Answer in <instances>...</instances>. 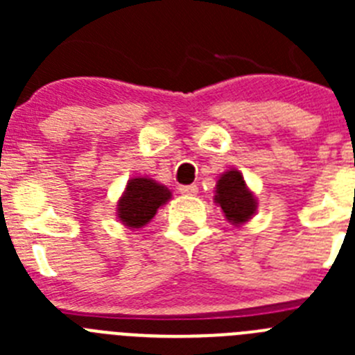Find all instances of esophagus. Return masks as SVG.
Masks as SVG:
<instances>
[{
    "instance_id": "1",
    "label": "esophagus",
    "mask_w": 355,
    "mask_h": 355,
    "mask_svg": "<svg viewBox=\"0 0 355 355\" xmlns=\"http://www.w3.org/2000/svg\"><path fill=\"white\" fill-rule=\"evenodd\" d=\"M180 192L183 193V196H197L199 187H197V184H183V187H180Z\"/></svg>"
}]
</instances>
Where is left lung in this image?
<instances>
[{"label":"left lung","mask_w":355,"mask_h":355,"mask_svg":"<svg viewBox=\"0 0 355 355\" xmlns=\"http://www.w3.org/2000/svg\"><path fill=\"white\" fill-rule=\"evenodd\" d=\"M215 200L220 205L225 218L233 224H243L256 211V199L238 171H229L220 175L216 183Z\"/></svg>","instance_id":"8db88e82"}]
</instances>
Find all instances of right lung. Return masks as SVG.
Listing matches in <instances>:
<instances>
[{
	"label": "right lung",
	"mask_w": 355,
	"mask_h": 355,
	"mask_svg": "<svg viewBox=\"0 0 355 355\" xmlns=\"http://www.w3.org/2000/svg\"><path fill=\"white\" fill-rule=\"evenodd\" d=\"M171 199L167 188L147 178H135L119 200V218L128 227L139 229L156 215L158 208Z\"/></svg>",
	"instance_id": "obj_1"
}]
</instances>
